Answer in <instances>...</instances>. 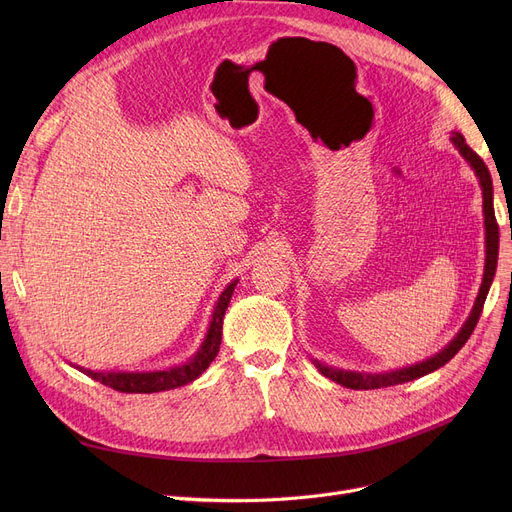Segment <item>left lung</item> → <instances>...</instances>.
I'll list each match as a JSON object with an SVG mask.
<instances>
[{
	"instance_id": "obj_1",
	"label": "left lung",
	"mask_w": 512,
	"mask_h": 512,
	"mask_svg": "<svg viewBox=\"0 0 512 512\" xmlns=\"http://www.w3.org/2000/svg\"><path fill=\"white\" fill-rule=\"evenodd\" d=\"M452 145L459 149V153L465 157L467 164L471 166V170L475 172L479 186H481V195H483V224H486V265H483V280L477 292L475 305L467 317V321L463 324V328L459 330L440 353H436L434 357H429L421 363L409 365V367H400V369H390V371H382V373H363V371H348V369H338L332 367L328 363H321L317 359H311L313 365L326 375V378L334 380L340 386H346L351 390H373V388H386V386H396V384H405V382H413L417 378H423V375L432 373L436 369H440L442 365H446L456 353L461 351L463 344L469 340V336L473 334L483 303H486L488 290L492 286L494 274H496V265H498V224H496V215H494V186H492V176L488 166L483 164V159L465 143V137L461 132H452L450 137Z\"/></svg>"
}]
</instances>
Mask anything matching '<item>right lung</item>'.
<instances>
[{
  "label": "right lung",
  "instance_id": "1",
  "mask_svg": "<svg viewBox=\"0 0 512 512\" xmlns=\"http://www.w3.org/2000/svg\"><path fill=\"white\" fill-rule=\"evenodd\" d=\"M236 284H238V280H232L220 294V299H218V303H215L213 313H211L207 334H205L201 346L197 348V353L186 363H180V365H174L168 369H153V371H95V369L78 367V365H72V367L83 371L85 375H89L91 380H95L103 386H110L118 392H128V394H153V392L174 390V388L195 382L199 375L209 367V363L220 353L224 313L230 305Z\"/></svg>",
  "mask_w": 512,
  "mask_h": 512
}]
</instances>
